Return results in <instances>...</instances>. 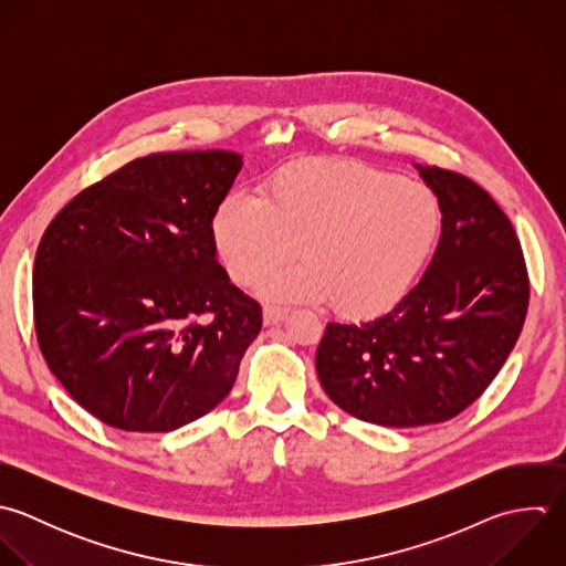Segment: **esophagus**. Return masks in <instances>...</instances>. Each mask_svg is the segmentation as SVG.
Segmentation results:
<instances>
[{
	"instance_id": "34e87169",
	"label": "esophagus",
	"mask_w": 566,
	"mask_h": 566,
	"mask_svg": "<svg viewBox=\"0 0 566 566\" xmlns=\"http://www.w3.org/2000/svg\"><path fill=\"white\" fill-rule=\"evenodd\" d=\"M264 326H277L286 319V311L284 308H275V306H264Z\"/></svg>"
}]
</instances>
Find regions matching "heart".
Returning <instances> with one entry per match:
<instances>
[{"label":"heart","mask_w":566,"mask_h":566,"mask_svg":"<svg viewBox=\"0 0 566 566\" xmlns=\"http://www.w3.org/2000/svg\"><path fill=\"white\" fill-rule=\"evenodd\" d=\"M441 229L434 193L415 180L346 163L300 160L277 169L260 198L229 193L211 233L238 284H255L300 251L302 264L264 280L275 302H331L355 319L395 308Z\"/></svg>","instance_id":"heart-1"}]
</instances>
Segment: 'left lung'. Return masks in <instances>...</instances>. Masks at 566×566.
<instances>
[{"mask_svg":"<svg viewBox=\"0 0 566 566\" xmlns=\"http://www.w3.org/2000/svg\"><path fill=\"white\" fill-rule=\"evenodd\" d=\"M412 165L439 198L432 262L386 315L331 322L315 355L333 403L386 428L441 423L474 403L514 350L530 306L518 235L492 196L461 174Z\"/></svg>","mask_w":566,"mask_h":566,"instance_id":"obj_1","label":"left lung"}]
</instances>
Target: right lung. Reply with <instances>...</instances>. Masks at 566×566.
<instances>
[{"label": "right lung", "instance_id": "add662e5", "mask_svg": "<svg viewBox=\"0 0 566 566\" xmlns=\"http://www.w3.org/2000/svg\"><path fill=\"white\" fill-rule=\"evenodd\" d=\"M242 165L224 149L149 154L48 224L32 269L39 348L98 421L171 432L233 388L262 308L220 266L211 220Z\"/></svg>", "mask_w": 566, "mask_h": 566}]
</instances>
